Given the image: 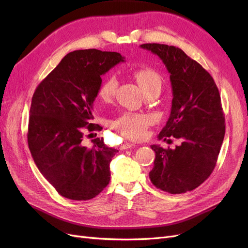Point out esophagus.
<instances>
[{"mask_svg": "<svg viewBox=\"0 0 248 248\" xmlns=\"http://www.w3.org/2000/svg\"><path fill=\"white\" fill-rule=\"evenodd\" d=\"M134 144H131V142H124L121 146V150H127V149H131L132 147H134Z\"/></svg>", "mask_w": 248, "mask_h": 248, "instance_id": "1", "label": "esophagus"}]
</instances>
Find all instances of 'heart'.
Wrapping results in <instances>:
<instances>
[{"instance_id": "b5f03b06", "label": "heart", "mask_w": 248, "mask_h": 248, "mask_svg": "<svg viewBox=\"0 0 248 248\" xmlns=\"http://www.w3.org/2000/svg\"><path fill=\"white\" fill-rule=\"evenodd\" d=\"M138 83L144 93H159L162 88V77L153 68L142 67L134 72ZM117 78L110 74L98 88V97L103 102H109L113 98L117 88ZM153 124V117L147 113L124 112L113 122V126L123 136L131 140L145 138L148 127Z\"/></svg>"}]
</instances>
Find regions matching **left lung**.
Masks as SVG:
<instances>
[{
  "instance_id": "8db88e82",
  "label": "left lung",
  "mask_w": 248,
  "mask_h": 248,
  "mask_svg": "<svg viewBox=\"0 0 248 248\" xmlns=\"http://www.w3.org/2000/svg\"><path fill=\"white\" fill-rule=\"evenodd\" d=\"M142 49L158 55L170 73L171 113L159 140H181L174 150L153 145L152 183L165 192L182 194L200 186L214 170L225 135L218 88L201 65L175 46L148 43Z\"/></svg>"
}]
</instances>
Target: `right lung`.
I'll return each mask as SVG.
<instances>
[{
    "label": "right lung",
    "mask_w": 248,
    "mask_h": 248,
    "mask_svg": "<svg viewBox=\"0 0 248 248\" xmlns=\"http://www.w3.org/2000/svg\"><path fill=\"white\" fill-rule=\"evenodd\" d=\"M124 61L117 52H70L33 94L29 150L39 171L65 198L93 199L109 183V164L119 151L107 147L99 138L91 149L81 141L85 129H100L93 124V104L101 75Z\"/></svg>",
    "instance_id": "1"
}]
</instances>
